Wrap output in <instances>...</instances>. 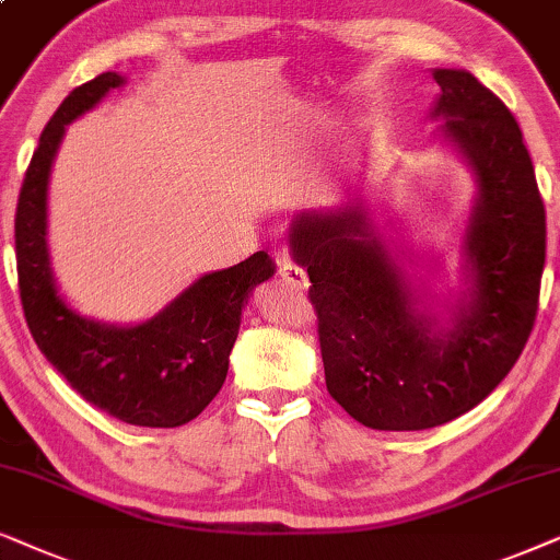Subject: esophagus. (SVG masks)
I'll return each mask as SVG.
<instances>
[{
	"label": "esophagus",
	"instance_id": "34e87169",
	"mask_svg": "<svg viewBox=\"0 0 560 560\" xmlns=\"http://www.w3.org/2000/svg\"><path fill=\"white\" fill-rule=\"evenodd\" d=\"M279 276H281V281H284V284H289L292 289H296V292H304V289L310 287V279H307V273H304V268L302 266H296L294 260H289L287 258V253H281L279 250Z\"/></svg>",
	"mask_w": 560,
	"mask_h": 560
}]
</instances>
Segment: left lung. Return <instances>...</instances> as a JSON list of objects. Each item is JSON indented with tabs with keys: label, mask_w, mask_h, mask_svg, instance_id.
I'll return each mask as SVG.
<instances>
[{
	"label": "left lung",
	"mask_w": 560,
	"mask_h": 560,
	"mask_svg": "<svg viewBox=\"0 0 560 560\" xmlns=\"http://www.w3.org/2000/svg\"><path fill=\"white\" fill-rule=\"evenodd\" d=\"M432 117L479 184L466 256L471 302L432 332L389 248L361 205L300 212L292 256L310 273L330 397L374 430H428L456 420L510 374L538 315L546 266V207L523 130L474 73L432 71Z\"/></svg>",
	"instance_id": "left-lung-1"
}]
</instances>
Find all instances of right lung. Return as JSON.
Returning a JSON list of instances; mask_svg holds the SVG:
<instances>
[{
  "instance_id": "obj_1",
  "label": "right lung",
  "mask_w": 560,
  "mask_h": 560,
  "mask_svg": "<svg viewBox=\"0 0 560 560\" xmlns=\"http://www.w3.org/2000/svg\"><path fill=\"white\" fill-rule=\"evenodd\" d=\"M122 81L107 71L77 86L43 130L14 212L20 300L40 353L89 405L138 428H178L225 384L243 307L253 289L273 276V260L258 250L237 266L207 273L166 310L132 327L79 317L63 302L46 243L50 166L66 125Z\"/></svg>"
}]
</instances>
